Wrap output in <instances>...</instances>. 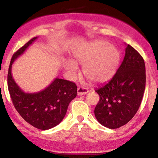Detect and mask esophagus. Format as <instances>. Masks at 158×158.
Listing matches in <instances>:
<instances>
[{
    "label": "esophagus",
    "instance_id": "obj_1",
    "mask_svg": "<svg viewBox=\"0 0 158 158\" xmlns=\"http://www.w3.org/2000/svg\"><path fill=\"white\" fill-rule=\"evenodd\" d=\"M88 92V90L86 88L79 87L77 88V94L79 96H82V95L86 94Z\"/></svg>",
    "mask_w": 158,
    "mask_h": 158
}]
</instances>
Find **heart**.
<instances>
[{
	"label": "heart",
	"mask_w": 158,
	"mask_h": 158,
	"mask_svg": "<svg viewBox=\"0 0 158 158\" xmlns=\"http://www.w3.org/2000/svg\"><path fill=\"white\" fill-rule=\"evenodd\" d=\"M74 61L66 59L64 67L70 76L76 75L78 66H83V73L88 79L97 83L110 80L117 71L120 62V52L113 45L106 41H95L76 49L73 52Z\"/></svg>",
	"instance_id": "1"
}]
</instances>
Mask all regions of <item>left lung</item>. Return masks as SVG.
I'll use <instances>...</instances> for the list:
<instances>
[{"instance_id":"1","label":"left lung","mask_w":158,"mask_h":158,"mask_svg":"<svg viewBox=\"0 0 158 158\" xmlns=\"http://www.w3.org/2000/svg\"><path fill=\"white\" fill-rule=\"evenodd\" d=\"M125 45V55L116 73L95 90L100 96L95 117L110 129L120 127L133 118L141 104L145 88L143 57L132 46Z\"/></svg>"}]
</instances>
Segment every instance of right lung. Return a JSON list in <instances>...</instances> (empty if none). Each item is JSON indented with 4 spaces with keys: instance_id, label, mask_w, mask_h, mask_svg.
I'll list each match as a JSON object with an SVG mask.
<instances>
[{
    "instance_id": "right-lung-1",
    "label": "right lung",
    "mask_w": 158,
    "mask_h": 158,
    "mask_svg": "<svg viewBox=\"0 0 158 158\" xmlns=\"http://www.w3.org/2000/svg\"><path fill=\"white\" fill-rule=\"evenodd\" d=\"M37 38L31 39L13 55L7 83L10 98L19 115L34 127L46 131L61 122L69 103L77 95V87L75 83L59 78H55L51 84L38 92H25L18 85L12 75V65Z\"/></svg>"
}]
</instances>
